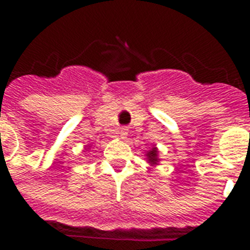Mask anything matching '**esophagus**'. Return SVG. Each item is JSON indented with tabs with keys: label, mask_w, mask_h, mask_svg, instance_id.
Wrapping results in <instances>:
<instances>
[{
	"label": "esophagus",
	"mask_w": 250,
	"mask_h": 250,
	"mask_svg": "<svg viewBox=\"0 0 250 250\" xmlns=\"http://www.w3.org/2000/svg\"><path fill=\"white\" fill-rule=\"evenodd\" d=\"M125 136H127V131H125V128L121 129V137H123V139H125Z\"/></svg>",
	"instance_id": "obj_1"
}]
</instances>
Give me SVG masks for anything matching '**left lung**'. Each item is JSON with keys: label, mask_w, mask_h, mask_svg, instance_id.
<instances>
[{"label": "left lung", "mask_w": 250, "mask_h": 250, "mask_svg": "<svg viewBox=\"0 0 250 250\" xmlns=\"http://www.w3.org/2000/svg\"><path fill=\"white\" fill-rule=\"evenodd\" d=\"M146 157H148V162L150 165H157L160 162V160H158V149L156 146H153L152 150H149L146 153Z\"/></svg>", "instance_id": "8db88e82"}]
</instances>
